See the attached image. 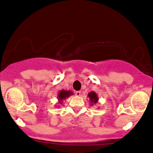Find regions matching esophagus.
<instances>
[{
	"label": "esophagus",
	"mask_w": 153,
	"mask_h": 153,
	"mask_svg": "<svg viewBox=\"0 0 153 153\" xmlns=\"http://www.w3.org/2000/svg\"><path fill=\"white\" fill-rule=\"evenodd\" d=\"M81 91H76V92H75V95H76L77 96H81Z\"/></svg>",
	"instance_id": "obj_1"
}]
</instances>
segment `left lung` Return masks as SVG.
I'll list each match as a JSON object with an SVG mask.
<instances>
[{
  "label": "left lung",
  "instance_id": "1",
  "mask_svg": "<svg viewBox=\"0 0 153 153\" xmlns=\"http://www.w3.org/2000/svg\"><path fill=\"white\" fill-rule=\"evenodd\" d=\"M87 97L90 99V103L91 106L97 103L98 101H99V97H98L97 93H95V92H90L88 95H87Z\"/></svg>",
  "mask_w": 153,
  "mask_h": 153
}]
</instances>
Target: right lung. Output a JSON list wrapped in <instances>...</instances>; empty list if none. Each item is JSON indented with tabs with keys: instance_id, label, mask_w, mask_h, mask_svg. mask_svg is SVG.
Wrapping results in <instances>:
<instances>
[{
	"instance_id": "add662e5",
	"label": "right lung",
	"mask_w": 153,
	"mask_h": 153,
	"mask_svg": "<svg viewBox=\"0 0 153 153\" xmlns=\"http://www.w3.org/2000/svg\"><path fill=\"white\" fill-rule=\"evenodd\" d=\"M73 95V93L71 90H60L57 94V99H58V103L60 105L63 104V101L65 100L66 98H69V96Z\"/></svg>"
}]
</instances>
